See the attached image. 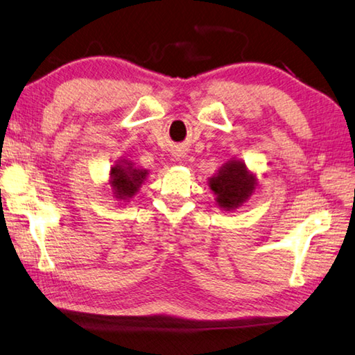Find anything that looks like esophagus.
Here are the masks:
<instances>
[{"label":"esophagus","instance_id":"1","mask_svg":"<svg viewBox=\"0 0 355 355\" xmlns=\"http://www.w3.org/2000/svg\"><path fill=\"white\" fill-rule=\"evenodd\" d=\"M178 157H181V155H178Z\"/></svg>","mask_w":355,"mask_h":355}]
</instances>
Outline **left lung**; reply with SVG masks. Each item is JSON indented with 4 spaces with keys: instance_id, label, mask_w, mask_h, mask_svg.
Masks as SVG:
<instances>
[{
    "instance_id": "1",
    "label": "left lung",
    "mask_w": 355,
    "mask_h": 355,
    "mask_svg": "<svg viewBox=\"0 0 355 355\" xmlns=\"http://www.w3.org/2000/svg\"><path fill=\"white\" fill-rule=\"evenodd\" d=\"M209 187L217 196L220 207L231 211L239 207L257 187V178L250 174L245 164L232 160L220 168L216 176L209 179Z\"/></svg>"
}]
</instances>
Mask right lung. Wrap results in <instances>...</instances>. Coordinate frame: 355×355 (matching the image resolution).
I'll return each instance as SVG.
<instances>
[{"instance_id":"right-lung-1","label":"right lung","mask_w":355,"mask_h":355,"mask_svg":"<svg viewBox=\"0 0 355 355\" xmlns=\"http://www.w3.org/2000/svg\"><path fill=\"white\" fill-rule=\"evenodd\" d=\"M148 176V170H139L132 162L121 160L118 165L112 166L110 171V185L118 200H129L141 187Z\"/></svg>"}]
</instances>
